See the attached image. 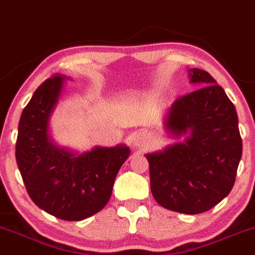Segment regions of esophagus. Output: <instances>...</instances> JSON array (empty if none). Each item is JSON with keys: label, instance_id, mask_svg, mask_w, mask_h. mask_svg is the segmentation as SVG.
I'll return each instance as SVG.
<instances>
[{"label": "esophagus", "instance_id": "1", "mask_svg": "<svg viewBox=\"0 0 255 255\" xmlns=\"http://www.w3.org/2000/svg\"><path fill=\"white\" fill-rule=\"evenodd\" d=\"M131 140H133V145L136 147H143L148 143V136L143 133H135Z\"/></svg>", "mask_w": 255, "mask_h": 255}]
</instances>
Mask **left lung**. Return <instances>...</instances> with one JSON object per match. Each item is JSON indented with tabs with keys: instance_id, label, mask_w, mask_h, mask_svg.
Returning <instances> with one entry per match:
<instances>
[{
	"instance_id": "1",
	"label": "left lung",
	"mask_w": 255,
	"mask_h": 255,
	"mask_svg": "<svg viewBox=\"0 0 255 255\" xmlns=\"http://www.w3.org/2000/svg\"><path fill=\"white\" fill-rule=\"evenodd\" d=\"M197 90L177 98L164 127L182 142L146 154L153 197L177 213L201 214L227 197L235 183L242 141L234 104L207 71L189 70Z\"/></svg>"
}]
</instances>
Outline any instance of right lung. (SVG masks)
<instances>
[{
    "label": "right lung",
    "mask_w": 255,
    "mask_h": 255,
    "mask_svg": "<svg viewBox=\"0 0 255 255\" xmlns=\"http://www.w3.org/2000/svg\"><path fill=\"white\" fill-rule=\"evenodd\" d=\"M65 79L70 78L57 73L33 94L20 118L15 157L27 192L40 209L60 220L82 221L108 203L130 149L121 143L78 153L54 143L50 120Z\"/></svg>",
    "instance_id": "right-lung-1"
}]
</instances>
